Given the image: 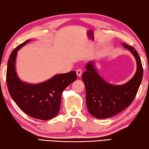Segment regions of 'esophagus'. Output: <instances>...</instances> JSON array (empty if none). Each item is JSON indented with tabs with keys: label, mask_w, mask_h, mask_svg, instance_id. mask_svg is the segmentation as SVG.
Masks as SVG:
<instances>
[{
	"label": "esophagus",
	"mask_w": 149,
	"mask_h": 149,
	"mask_svg": "<svg viewBox=\"0 0 149 149\" xmlns=\"http://www.w3.org/2000/svg\"><path fill=\"white\" fill-rule=\"evenodd\" d=\"M82 71L81 69H79L77 70V74L78 77H80L82 75Z\"/></svg>",
	"instance_id": "obj_1"
}]
</instances>
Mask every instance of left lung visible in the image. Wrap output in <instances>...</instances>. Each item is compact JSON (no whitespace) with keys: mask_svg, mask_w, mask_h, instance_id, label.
I'll return each instance as SVG.
<instances>
[{"mask_svg":"<svg viewBox=\"0 0 149 149\" xmlns=\"http://www.w3.org/2000/svg\"><path fill=\"white\" fill-rule=\"evenodd\" d=\"M134 55L137 70L128 82L122 85L109 83L99 74L95 60L86 66L82 80L86 87V102L89 113L95 118L105 119L116 115L129 107L136 95L143 79V66L140 57L134 47L122 43Z\"/></svg>","mask_w":149,"mask_h":149,"instance_id":"1","label":"left lung"}]
</instances>
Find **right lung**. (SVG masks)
Returning a JSON list of instances; mask_svg holds the SVG:
<instances>
[{
	"mask_svg": "<svg viewBox=\"0 0 149 149\" xmlns=\"http://www.w3.org/2000/svg\"><path fill=\"white\" fill-rule=\"evenodd\" d=\"M31 40L17 46L8 61L6 83L10 96L18 107L33 118L48 120L58 114L61 105L62 92L77 79L76 71L57 74L38 84L22 81L18 77L15 69L17 52Z\"/></svg>",
	"mask_w": 149,
	"mask_h": 149,
	"instance_id": "right-lung-1",
	"label": "right lung"
}]
</instances>
